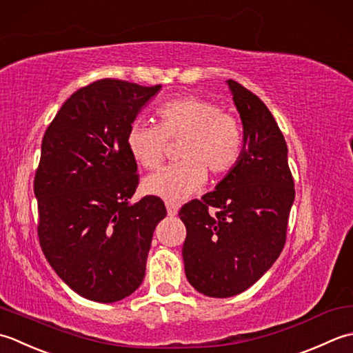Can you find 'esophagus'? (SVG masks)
Masks as SVG:
<instances>
[{"label": "esophagus", "instance_id": "esophagus-1", "mask_svg": "<svg viewBox=\"0 0 353 353\" xmlns=\"http://www.w3.org/2000/svg\"><path fill=\"white\" fill-rule=\"evenodd\" d=\"M166 208H168V214H169V216H175V214L178 213L179 204L175 203V201H166Z\"/></svg>", "mask_w": 353, "mask_h": 353}]
</instances>
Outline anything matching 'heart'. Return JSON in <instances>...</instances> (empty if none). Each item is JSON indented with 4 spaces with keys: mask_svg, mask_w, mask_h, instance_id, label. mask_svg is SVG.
<instances>
[{
    "mask_svg": "<svg viewBox=\"0 0 353 353\" xmlns=\"http://www.w3.org/2000/svg\"><path fill=\"white\" fill-rule=\"evenodd\" d=\"M157 125L134 120L126 146L139 166L157 169L166 157L168 141H179L181 161L145 179L148 193L181 201L205 183L207 170L224 175L239 163L245 137L239 119L199 96H181L157 108Z\"/></svg>",
    "mask_w": 353,
    "mask_h": 353,
    "instance_id": "1",
    "label": "heart"
}]
</instances>
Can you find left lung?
Here are the masks:
<instances>
[{"mask_svg": "<svg viewBox=\"0 0 353 353\" xmlns=\"http://www.w3.org/2000/svg\"><path fill=\"white\" fill-rule=\"evenodd\" d=\"M245 145L213 192L179 208L187 280L208 297H233L256 283L282 253L296 196L288 148L261 99L228 79ZM212 208L217 212L210 214Z\"/></svg>", "mask_w": 353, "mask_h": 353, "instance_id": "1", "label": "left lung"}]
</instances>
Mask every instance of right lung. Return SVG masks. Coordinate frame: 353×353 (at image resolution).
Returning a JSON list of instances; mask_svg holds the SVG:
<instances>
[{"mask_svg": "<svg viewBox=\"0 0 353 353\" xmlns=\"http://www.w3.org/2000/svg\"><path fill=\"white\" fill-rule=\"evenodd\" d=\"M161 85L100 79L71 94L48 125L33 190L38 239L71 290L99 303L125 299L145 279L163 201L129 205L140 175L126 131Z\"/></svg>", "mask_w": 353, "mask_h": 353, "instance_id": "obj_1", "label": "right lung"}]
</instances>
